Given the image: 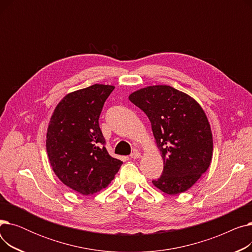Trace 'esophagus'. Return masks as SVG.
Returning a JSON list of instances; mask_svg holds the SVG:
<instances>
[{
    "label": "esophagus",
    "instance_id": "obj_1",
    "mask_svg": "<svg viewBox=\"0 0 252 252\" xmlns=\"http://www.w3.org/2000/svg\"><path fill=\"white\" fill-rule=\"evenodd\" d=\"M140 157H141V153L139 151H137V150H135L133 153L130 154L131 159H138V158H140Z\"/></svg>",
    "mask_w": 252,
    "mask_h": 252
}]
</instances>
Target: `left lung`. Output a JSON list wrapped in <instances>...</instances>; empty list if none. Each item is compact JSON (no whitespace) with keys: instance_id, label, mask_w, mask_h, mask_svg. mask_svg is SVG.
I'll list each match as a JSON object with an SVG mask.
<instances>
[{"instance_id":"1","label":"left lung","mask_w":252,"mask_h":252,"mask_svg":"<svg viewBox=\"0 0 252 252\" xmlns=\"http://www.w3.org/2000/svg\"><path fill=\"white\" fill-rule=\"evenodd\" d=\"M128 99L148 116L162 157V176L153 185L168 195L189 190L213 159V133L201 105L166 85L142 88Z\"/></svg>"}]
</instances>
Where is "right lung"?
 <instances>
[{"label":"right lung","instance_id":"right-lung-1","mask_svg":"<svg viewBox=\"0 0 252 252\" xmlns=\"http://www.w3.org/2000/svg\"><path fill=\"white\" fill-rule=\"evenodd\" d=\"M114 88L95 84L69 93L57 104L48 126L46 148L52 169L82 195L105 189L123 164L106 150L99 126L104 102Z\"/></svg>","mask_w":252,"mask_h":252}]
</instances>
